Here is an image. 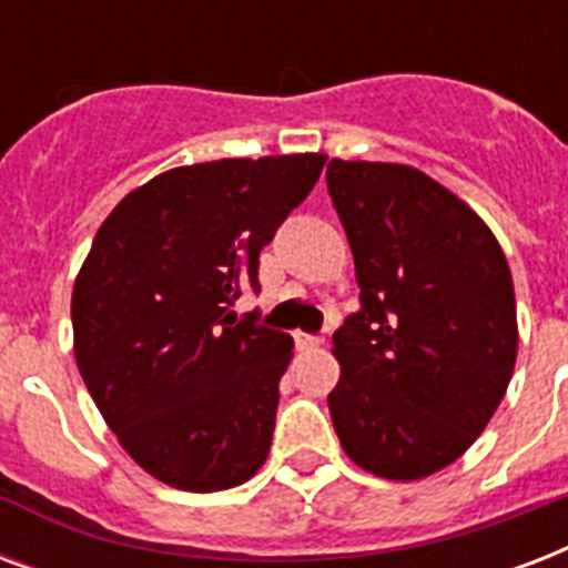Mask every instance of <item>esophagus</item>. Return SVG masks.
<instances>
[{"mask_svg": "<svg viewBox=\"0 0 568 568\" xmlns=\"http://www.w3.org/2000/svg\"><path fill=\"white\" fill-rule=\"evenodd\" d=\"M294 342H297V347H301V351H312V347L324 345V338L310 336V333H294Z\"/></svg>", "mask_w": 568, "mask_h": 568, "instance_id": "1", "label": "esophagus"}]
</instances>
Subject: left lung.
<instances>
[{
	"label": "left lung",
	"mask_w": 568,
	"mask_h": 568,
	"mask_svg": "<svg viewBox=\"0 0 568 568\" xmlns=\"http://www.w3.org/2000/svg\"><path fill=\"white\" fill-rule=\"evenodd\" d=\"M327 189L363 303L333 336V427L359 468L422 480L475 445L510 386V265L493 230L409 164L333 159Z\"/></svg>",
	"instance_id": "8db88e82"
}]
</instances>
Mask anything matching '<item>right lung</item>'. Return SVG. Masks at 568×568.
Returning <instances> with one entry per match:
<instances>
[{"instance_id":"add662e5","label":"right lung","mask_w":568,"mask_h":568,"mask_svg":"<svg viewBox=\"0 0 568 568\" xmlns=\"http://www.w3.org/2000/svg\"><path fill=\"white\" fill-rule=\"evenodd\" d=\"M327 155L221 159L159 173L102 221L73 285L75 365L155 480L221 493L271 450L292 336L235 321L258 253Z\"/></svg>"}]
</instances>
